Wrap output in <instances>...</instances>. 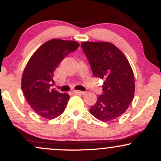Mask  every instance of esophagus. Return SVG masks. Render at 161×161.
Wrapping results in <instances>:
<instances>
[{
	"mask_svg": "<svg viewBox=\"0 0 161 161\" xmlns=\"http://www.w3.org/2000/svg\"><path fill=\"white\" fill-rule=\"evenodd\" d=\"M75 94H76V95H85L86 94V92H82V91H78V90H75V91H73Z\"/></svg>",
	"mask_w": 161,
	"mask_h": 161,
	"instance_id": "obj_1",
	"label": "esophagus"
}]
</instances>
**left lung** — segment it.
<instances>
[{"label":"left lung","mask_w":161,"mask_h":161,"mask_svg":"<svg viewBox=\"0 0 161 161\" xmlns=\"http://www.w3.org/2000/svg\"><path fill=\"white\" fill-rule=\"evenodd\" d=\"M81 45L94 75L104 79L103 95L89 111L99 120L111 121L124 114L133 100V71L124 53L110 42H84Z\"/></svg>","instance_id":"8db88e82"}]
</instances>
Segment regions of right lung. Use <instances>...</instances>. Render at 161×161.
<instances>
[{
  "mask_svg": "<svg viewBox=\"0 0 161 161\" xmlns=\"http://www.w3.org/2000/svg\"><path fill=\"white\" fill-rule=\"evenodd\" d=\"M79 46L75 41L50 40L36 50L24 69L21 81L24 96L32 110L46 119H54L65 110L69 95L50 87L57 66Z\"/></svg>",
  "mask_w": 161,
  "mask_h": 161,
  "instance_id": "right-lung-1",
  "label": "right lung"
}]
</instances>
